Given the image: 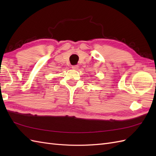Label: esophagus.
Masks as SVG:
<instances>
[{"mask_svg": "<svg viewBox=\"0 0 156 156\" xmlns=\"http://www.w3.org/2000/svg\"><path fill=\"white\" fill-rule=\"evenodd\" d=\"M72 68L74 69H77L78 68V65H75V66H72Z\"/></svg>", "mask_w": 156, "mask_h": 156, "instance_id": "34e87169", "label": "esophagus"}]
</instances>
